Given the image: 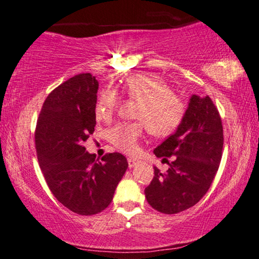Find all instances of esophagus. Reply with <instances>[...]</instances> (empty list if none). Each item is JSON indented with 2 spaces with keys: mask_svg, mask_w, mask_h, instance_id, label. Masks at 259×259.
I'll return each mask as SVG.
<instances>
[{
  "mask_svg": "<svg viewBox=\"0 0 259 259\" xmlns=\"http://www.w3.org/2000/svg\"><path fill=\"white\" fill-rule=\"evenodd\" d=\"M127 163H129V168H133V167H135L136 163H139V161H137L136 158L129 157L127 158Z\"/></svg>",
  "mask_w": 259,
  "mask_h": 259,
  "instance_id": "esophagus-1",
  "label": "esophagus"
}]
</instances>
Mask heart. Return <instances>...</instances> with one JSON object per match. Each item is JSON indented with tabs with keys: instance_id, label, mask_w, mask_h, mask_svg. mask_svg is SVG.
Here are the masks:
<instances>
[{
	"instance_id": "obj_1",
	"label": "heart",
	"mask_w": 259,
	"mask_h": 259,
	"mask_svg": "<svg viewBox=\"0 0 259 259\" xmlns=\"http://www.w3.org/2000/svg\"><path fill=\"white\" fill-rule=\"evenodd\" d=\"M124 91L130 98L140 102L135 115L140 122L122 123L110 130V142L117 149L130 155L136 154L144 127L147 126L151 135L165 136L180 124L185 113L184 103L162 78L155 74H136L126 79ZM117 106V92L105 90L96 103V118L108 122L112 118Z\"/></svg>"
}]
</instances>
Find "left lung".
<instances>
[{
    "label": "left lung",
    "instance_id": "8db88e82",
    "mask_svg": "<svg viewBox=\"0 0 259 259\" xmlns=\"http://www.w3.org/2000/svg\"><path fill=\"white\" fill-rule=\"evenodd\" d=\"M223 146L222 118L212 99L193 95L175 133L155 148L162 162L175 157L165 173L155 167L153 180L144 189L148 204L165 214L194 206L211 187Z\"/></svg>",
    "mask_w": 259,
    "mask_h": 259
}]
</instances>
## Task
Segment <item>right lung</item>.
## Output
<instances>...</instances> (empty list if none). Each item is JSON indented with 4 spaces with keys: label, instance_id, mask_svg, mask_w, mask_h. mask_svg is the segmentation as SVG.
Returning <instances> with one entry per match:
<instances>
[{
    "label": "right lung",
    "instance_id": "add662e5",
    "mask_svg": "<svg viewBox=\"0 0 259 259\" xmlns=\"http://www.w3.org/2000/svg\"><path fill=\"white\" fill-rule=\"evenodd\" d=\"M98 80L74 75L48 95L35 130L37 161L53 195L80 215H94L111 204L127 161L119 153L102 162L82 146L95 132Z\"/></svg>",
    "mask_w": 259,
    "mask_h": 259
}]
</instances>
